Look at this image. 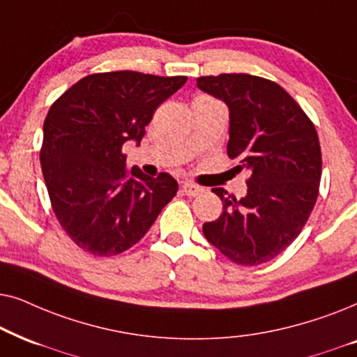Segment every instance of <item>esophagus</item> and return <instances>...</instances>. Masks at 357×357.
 <instances>
[{
	"label": "esophagus",
	"instance_id": "34e87169",
	"mask_svg": "<svg viewBox=\"0 0 357 357\" xmlns=\"http://www.w3.org/2000/svg\"><path fill=\"white\" fill-rule=\"evenodd\" d=\"M202 191H204V189L201 186H196V184H192V183H184L183 184V192L189 197H196L197 194H201Z\"/></svg>",
	"mask_w": 357,
	"mask_h": 357
}]
</instances>
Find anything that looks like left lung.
Masks as SVG:
<instances>
[{
  "label": "left lung",
  "instance_id": "8db88e82",
  "mask_svg": "<svg viewBox=\"0 0 357 357\" xmlns=\"http://www.w3.org/2000/svg\"><path fill=\"white\" fill-rule=\"evenodd\" d=\"M197 86L230 111L227 153L248 171L246 196L215 188L220 217L202 225L207 241L243 266L281 255L310 217L321 178L315 126L291 94L271 79L246 73L201 76Z\"/></svg>",
  "mask_w": 357,
  "mask_h": 357
}]
</instances>
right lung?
<instances>
[{
    "label": "right lung",
    "mask_w": 357,
    "mask_h": 357,
    "mask_svg": "<svg viewBox=\"0 0 357 357\" xmlns=\"http://www.w3.org/2000/svg\"><path fill=\"white\" fill-rule=\"evenodd\" d=\"M186 76L93 73L52 104L40 165L50 204L71 241L93 256H116L144 238L178 183L126 166L122 146L144 139L156 107Z\"/></svg>",
    "instance_id": "right-lung-1"
}]
</instances>
